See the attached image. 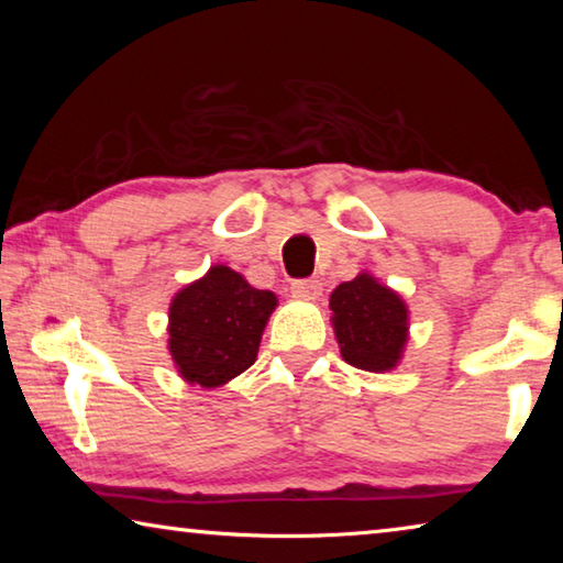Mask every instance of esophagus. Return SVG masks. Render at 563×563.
Instances as JSON below:
<instances>
[{"label":"esophagus","instance_id":"obj_1","mask_svg":"<svg viewBox=\"0 0 563 563\" xmlns=\"http://www.w3.org/2000/svg\"><path fill=\"white\" fill-rule=\"evenodd\" d=\"M290 290L295 298H305V300H318L322 292V283L316 278H305V280H292Z\"/></svg>","mask_w":563,"mask_h":563}]
</instances>
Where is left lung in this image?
I'll return each instance as SVG.
<instances>
[{
    "label": "left lung",
    "mask_w": 563,
    "mask_h": 563,
    "mask_svg": "<svg viewBox=\"0 0 563 563\" xmlns=\"http://www.w3.org/2000/svg\"><path fill=\"white\" fill-rule=\"evenodd\" d=\"M330 322L340 355L365 373H389L409 340V308L402 295L362 271L330 295Z\"/></svg>",
    "instance_id": "8db88e82"
}]
</instances>
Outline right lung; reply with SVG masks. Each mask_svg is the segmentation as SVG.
I'll return each mask as SVG.
<instances>
[{"label":"right lung","mask_w":563,"mask_h":563,"mask_svg":"<svg viewBox=\"0 0 563 563\" xmlns=\"http://www.w3.org/2000/svg\"><path fill=\"white\" fill-rule=\"evenodd\" d=\"M278 295L258 290L228 265L180 288L168 305V352L188 385L221 387L258 357Z\"/></svg>","instance_id":"add662e5"}]
</instances>
